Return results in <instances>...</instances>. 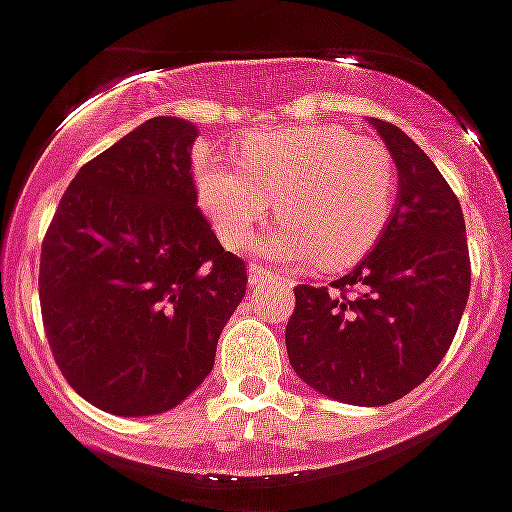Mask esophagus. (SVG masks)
<instances>
[{
	"mask_svg": "<svg viewBox=\"0 0 512 512\" xmlns=\"http://www.w3.org/2000/svg\"><path fill=\"white\" fill-rule=\"evenodd\" d=\"M270 276V270L260 263H249V286L255 289V286H263L265 278Z\"/></svg>",
	"mask_w": 512,
	"mask_h": 512,
	"instance_id": "obj_1",
	"label": "esophagus"
}]
</instances>
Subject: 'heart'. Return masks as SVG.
<instances>
[{
	"mask_svg": "<svg viewBox=\"0 0 512 512\" xmlns=\"http://www.w3.org/2000/svg\"><path fill=\"white\" fill-rule=\"evenodd\" d=\"M195 190L226 247H247L276 203L283 226L265 252L338 268L377 242L393 213L398 171L375 140L315 124L252 137L239 163L203 156Z\"/></svg>",
	"mask_w": 512,
	"mask_h": 512,
	"instance_id": "1",
	"label": "heart"
}]
</instances>
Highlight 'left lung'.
Segmentation results:
<instances>
[{
	"label": "left lung",
	"mask_w": 512,
	"mask_h": 512,
	"mask_svg": "<svg viewBox=\"0 0 512 512\" xmlns=\"http://www.w3.org/2000/svg\"><path fill=\"white\" fill-rule=\"evenodd\" d=\"M398 166V203L375 249L330 286L294 289V372L317 393L385 406L448 354L471 291L466 221L445 176L395 124L369 119Z\"/></svg>",
	"instance_id": "1"
}]
</instances>
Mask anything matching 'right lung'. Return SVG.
I'll return each instance as SVG.
<instances>
[{
    "mask_svg": "<svg viewBox=\"0 0 512 512\" xmlns=\"http://www.w3.org/2000/svg\"><path fill=\"white\" fill-rule=\"evenodd\" d=\"M197 127L153 117L77 171L41 244L38 296L54 362L117 416L163 414L216 362L247 291L197 208Z\"/></svg>",
    "mask_w": 512,
    "mask_h": 512,
    "instance_id": "add662e5",
    "label": "right lung"
}]
</instances>
